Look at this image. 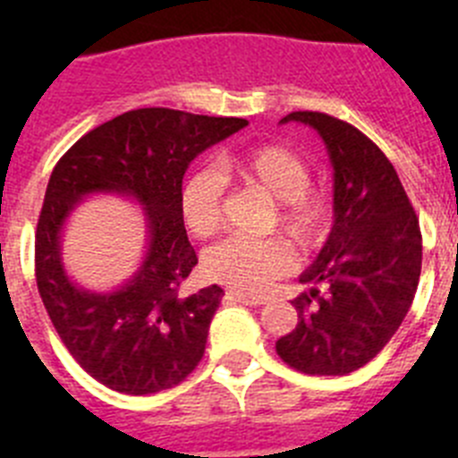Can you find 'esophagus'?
Listing matches in <instances>:
<instances>
[{"label":"esophagus","mask_w":458,"mask_h":458,"mask_svg":"<svg viewBox=\"0 0 458 458\" xmlns=\"http://www.w3.org/2000/svg\"><path fill=\"white\" fill-rule=\"evenodd\" d=\"M226 301H236V302H241V305H250V307L264 305V298H259V295L241 293V291H233V289L226 291Z\"/></svg>","instance_id":"esophagus-1"}]
</instances>
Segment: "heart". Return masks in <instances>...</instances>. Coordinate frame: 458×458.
Instances as JSON below:
<instances>
[{
    "mask_svg": "<svg viewBox=\"0 0 458 458\" xmlns=\"http://www.w3.org/2000/svg\"><path fill=\"white\" fill-rule=\"evenodd\" d=\"M222 174L236 176L277 201L273 225L305 252L318 250L333 226V199L323 190L310 188L311 169L295 151L279 144L238 148L222 157ZM225 183L213 169H197L181 185L179 210L185 229L194 238H208L222 220ZM293 250L282 238H226L206 250L201 268L213 282L259 293L289 273Z\"/></svg>",
    "mask_w": 458,
    "mask_h": 458,
    "instance_id": "1",
    "label": "heart"
}]
</instances>
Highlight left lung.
I'll use <instances>...</instances> for the list:
<instances>
[{
    "label": "left lung",
    "instance_id": "left-lung-1",
    "mask_svg": "<svg viewBox=\"0 0 458 458\" xmlns=\"http://www.w3.org/2000/svg\"><path fill=\"white\" fill-rule=\"evenodd\" d=\"M321 135L333 163V229L301 275L310 291L293 301L298 326L277 339L286 365L311 376L365 367L402 326L418 291L422 233L386 153L346 121L291 112Z\"/></svg>",
    "mask_w": 458,
    "mask_h": 458
}]
</instances>
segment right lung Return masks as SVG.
Returning <instances> with one entry per match:
<instances>
[{
    "label": "right lung",
    "instance_id": "right-lung-1",
    "mask_svg": "<svg viewBox=\"0 0 458 458\" xmlns=\"http://www.w3.org/2000/svg\"><path fill=\"white\" fill-rule=\"evenodd\" d=\"M233 116L141 107L93 128L52 169L36 226V284L64 346L87 374L123 394L179 386L204 358L217 284L181 293L197 254L179 194L188 165L245 128ZM121 193L145 208L149 242L138 273L114 292H89L67 277L61 232L89 193Z\"/></svg>",
    "mask_w": 458,
    "mask_h": 458
}]
</instances>
